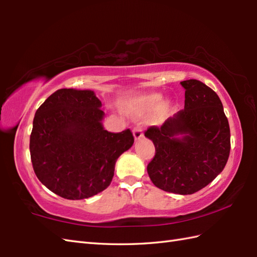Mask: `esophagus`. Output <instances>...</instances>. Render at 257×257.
<instances>
[{"mask_svg":"<svg viewBox=\"0 0 257 257\" xmlns=\"http://www.w3.org/2000/svg\"><path fill=\"white\" fill-rule=\"evenodd\" d=\"M133 134H134V137H135V140H139L144 137L143 135V132H141L140 128H135L133 130Z\"/></svg>","mask_w":257,"mask_h":257,"instance_id":"34e87169","label":"esophagus"}]
</instances>
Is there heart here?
I'll return each instance as SVG.
<instances>
[{"label": "heart", "mask_w": 257, "mask_h": 257, "mask_svg": "<svg viewBox=\"0 0 257 257\" xmlns=\"http://www.w3.org/2000/svg\"><path fill=\"white\" fill-rule=\"evenodd\" d=\"M162 98L163 96L160 92H150V94L140 95L130 101L129 110L135 116L138 117L145 116V114H148L156 110L149 121L152 124H160L167 118L172 107L170 100H165L161 103Z\"/></svg>", "instance_id": "heart-1"}]
</instances>
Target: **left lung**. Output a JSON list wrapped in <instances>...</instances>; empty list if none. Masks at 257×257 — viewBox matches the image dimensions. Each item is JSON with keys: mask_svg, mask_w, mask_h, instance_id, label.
Returning a JSON list of instances; mask_svg holds the SVG:
<instances>
[{"mask_svg": "<svg viewBox=\"0 0 257 257\" xmlns=\"http://www.w3.org/2000/svg\"><path fill=\"white\" fill-rule=\"evenodd\" d=\"M184 109L160 128L145 136L156 147L147 167L157 188L177 194H193L211 183L224 169L231 134L223 105L214 90L196 79L181 81Z\"/></svg>", "mask_w": 257, "mask_h": 257, "instance_id": "obj_1", "label": "left lung"}]
</instances>
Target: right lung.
Listing matches in <instances>:
<instances>
[{
  "label": "right lung",
  "mask_w": 257,
  "mask_h": 257,
  "mask_svg": "<svg viewBox=\"0 0 257 257\" xmlns=\"http://www.w3.org/2000/svg\"><path fill=\"white\" fill-rule=\"evenodd\" d=\"M100 108L92 90L63 88L36 110L32 165L38 180L64 199H88L107 189L117 159L134 145L129 129L119 134L103 129Z\"/></svg>",
  "instance_id": "right-lung-1"
}]
</instances>
